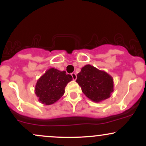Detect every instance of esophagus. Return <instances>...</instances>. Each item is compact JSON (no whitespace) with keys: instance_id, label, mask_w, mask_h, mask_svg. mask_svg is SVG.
<instances>
[{"instance_id":"esophagus-1","label":"esophagus","mask_w":146,"mask_h":146,"mask_svg":"<svg viewBox=\"0 0 146 146\" xmlns=\"http://www.w3.org/2000/svg\"><path fill=\"white\" fill-rule=\"evenodd\" d=\"M71 76H72V78H73V80H75L77 79V75L75 73H72Z\"/></svg>"}]
</instances>
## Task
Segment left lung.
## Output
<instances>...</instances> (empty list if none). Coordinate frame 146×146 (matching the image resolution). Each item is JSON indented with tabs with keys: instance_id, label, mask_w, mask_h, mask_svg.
<instances>
[{
	"instance_id": "left-lung-1",
	"label": "left lung",
	"mask_w": 146,
	"mask_h": 146,
	"mask_svg": "<svg viewBox=\"0 0 146 146\" xmlns=\"http://www.w3.org/2000/svg\"><path fill=\"white\" fill-rule=\"evenodd\" d=\"M76 82L81 86L84 94L93 102L106 100L113 91L112 77L89 64L82 68L77 75Z\"/></svg>"
}]
</instances>
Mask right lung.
<instances>
[{
  "label": "right lung",
  "mask_w": 146,
  "mask_h": 146,
  "mask_svg": "<svg viewBox=\"0 0 146 146\" xmlns=\"http://www.w3.org/2000/svg\"><path fill=\"white\" fill-rule=\"evenodd\" d=\"M72 79L66 71L48 69L37 82L35 93L39 101L46 105L53 104L64 95L65 87Z\"/></svg>",
  "instance_id": "add662e5"
}]
</instances>
